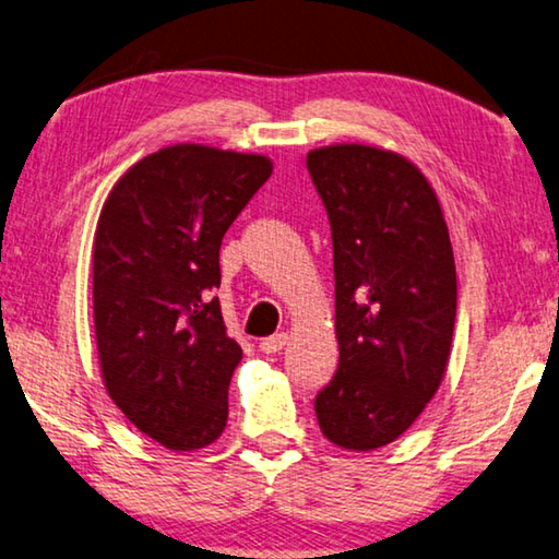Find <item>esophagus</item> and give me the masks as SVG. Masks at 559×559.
<instances>
[{
	"instance_id": "34e87169",
	"label": "esophagus",
	"mask_w": 559,
	"mask_h": 559,
	"mask_svg": "<svg viewBox=\"0 0 559 559\" xmlns=\"http://www.w3.org/2000/svg\"><path fill=\"white\" fill-rule=\"evenodd\" d=\"M287 338H289V334H285V331H280V334H274L270 338H262L260 350L262 354H280V350L287 346Z\"/></svg>"
}]
</instances>
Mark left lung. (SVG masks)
Wrapping results in <instances>:
<instances>
[{
    "instance_id": "obj_1",
    "label": "left lung",
    "mask_w": 559,
    "mask_h": 559,
    "mask_svg": "<svg viewBox=\"0 0 559 559\" xmlns=\"http://www.w3.org/2000/svg\"><path fill=\"white\" fill-rule=\"evenodd\" d=\"M334 240L338 370L317 395L329 442L380 449L442 385L456 319V267L442 205L403 154L331 144L307 154Z\"/></svg>"
}]
</instances>
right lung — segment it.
Masks as SVG:
<instances>
[{"label":"right lung","instance_id":"obj_1","mask_svg":"<svg viewBox=\"0 0 559 559\" xmlns=\"http://www.w3.org/2000/svg\"><path fill=\"white\" fill-rule=\"evenodd\" d=\"M272 162L171 144L127 169L103 203L93 242V314L107 395L171 452L213 444L228 423L242 348L228 336L218 252Z\"/></svg>","mask_w":559,"mask_h":559}]
</instances>
